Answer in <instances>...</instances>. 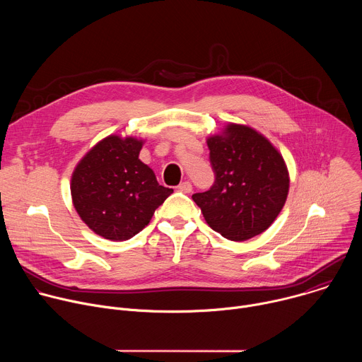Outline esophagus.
Listing matches in <instances>:
<instances>
[{
    "instance_id": "esophagus-1",
    "label": "esophagus",
    "mask_w": 362,
    "mask_h": 362,
    "mask_svg": "<svg viewBox=\"0 0 362 362\" xmlns=\"http://www.w3.org/2000/svg\"><path fill=\"white\" fill-rule=\"evenodd\" d=\"M177 190L182 192V193H190L192 192V183L190 182H182L179 186H177Z\"/></svg>"
}]
</instances>
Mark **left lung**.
<instances>
[{"mask_svg": "<svg viewBox=\"0 0 362 362\" xmlns=\"http://www.w3.org/2000/svg\"><path fill=\"white\" fill-rule=\"evenodd\" d=\"M215 182L194 193L206 222L229 240H247L267 230L282 211L289 176L279 151L256 130L229 124L208 139Z\"/></svg>", "mask_w": 362, "mask_h": 362, "instance_id": "1", "label": "left lung"}]
</instances>
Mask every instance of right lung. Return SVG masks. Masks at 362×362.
I'll return each instance as SVG.
<instances>
[{"label":"right lung","instance_id":"add662e5","mask_svg":"<svg viewBox=\"0 0 362 362\" xmlns=\"http://www.w3.org/2000/svg\"><path fill=\"white\" fill-rule=\"evenodd\" d=\"M141 140L109 136L77 165L71 196L77 214L97 235L126 240L148 225L154 211L173 193L140 162Z\"/></svg>","mask_w":362,"mask_h":362}]
</instances>
